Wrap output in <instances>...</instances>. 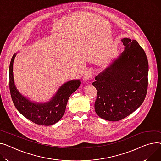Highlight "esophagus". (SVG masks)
<instances>
[{"mask_svg": "<svg viewBox=\"0 0 161 161\" xmlns=\"http://www.w3.org/2000/svg\"><path fill=\"white\" fill-rule=\"evenodd\" d=\"M92 76V70H88L87 71L85 72L83 75V80L84 81H87L90 78H91Z\"/></svg>", "mask_w": 161, "mask_h": 161, "instance_id": "1", "label": "esophagus"}]
</instances>
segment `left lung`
Masks as SVG:
<instances>
[{"label": "left lung", "mask_w": 161, "mask_h": 161, "mask_svg": "<svg viewBox=\"0 0 161 161\" xmlns=\"http://www.w3.org/2000/svg\"><path fill=\"white\" fill-rule=\"evenodd\" d=\"M125 50L92 83L97 90L96 114L111 121H119L144 102L147 90L148 61L136 40H121Z\"/></svg>", "instance_id": "1"}]
</instances>
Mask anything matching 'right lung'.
<instances>
[{
    "label": "right lung",
    "mask_w": 161,
    "mask_h": 161,
    "mask_svg": "<svg viewBox=\"0 0 161 161\" xmlns=\"http://www.w3.org/2000/svg\"><path fill=\"white\" fill-rule=\"evenodd\" d=\"M14 54L9 65V90L15 108L21 114L34 124L49 126L56 124L64 116L68 101L71 94L79 87V80H73L65 83L58 90L52 99L45 103H36L28 100L19 92L14 84L13 63Z\"/></svg>",
    "instance_id": "right-lung-1"
}]
</instances>
